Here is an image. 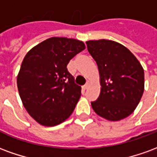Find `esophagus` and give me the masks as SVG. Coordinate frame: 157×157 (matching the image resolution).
Listing matches in <instances>:
<instances>
[{
	"label": "esophagus",
	"mask_w": 157,
	"mask_h": 157,
	"mask_svg": "<svg viewBox=\"0 0 157 157\" xmlns=\"http://www.w3.org/2000/svg\"><path fill=\"white\" fill-rule=\"evenodd\" d=\"M88 86H89V83H88V82H87V83H86V85L83 86V89H84V90H86V89L88 88Z\"/></svg>",
	"instance_id": "esophagus-1"
}]
</instances>
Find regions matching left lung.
<instances>
[{
  "instance_id": "8db88e82",
  "label": "left lung",
  "mask_w": 157,
  "mask_h": 157,
  "mask_svg": "<svg viewBox=\"0 0 157 157\" xmlns=\"http://www.w3.org/2000/svg\"><path fill=\"white\" fill-rule=\"evenodd\" d=\"M98 66L101 92L92 102L97 114L118 121L134 112L144 92L145 75L140 63L128 48L107 39L86 42Z\"/></svg>"
}]
</instances>
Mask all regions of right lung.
I'll list each match as a JSON object with an SVG mask.
<instances>
[{
	"mask_svg": "<svg viewBox=\"0 0 157 157\" xmlns=\"http://www.w3.org/2000/svg\"><path fill=\"white\" fill-rule=\"evenodd\" d=\"M86 48L84 43L50 38L30 50L17 75V88L24 108L40 124L55 126L71 116L81 98V86L67 65Z\"/></svg>",
	"mask_w": 157,
	"mask_h": 157,
	"instance_id": "1",
	"label": "right lung"
}]
</instances>
